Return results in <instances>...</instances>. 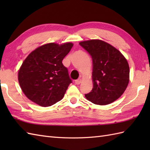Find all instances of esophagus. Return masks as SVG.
Returning <instances> with one entry per match:
<instances>
[{
	"instance_id": "34e87169",
	"label": "esophagus",
	"mask_w": 150,
	"mask_h": 150,
	"mask_svg": "<svg viewBox=\"0 0 150 150\" xmlns=\"http://www.w3.org/2000/svg\"><path fill=\"white\" fill-rule=\"evenodd\" d=\"M81 82V79H77V80L75 81V84H77V85L80 84Z\"/></svg>"
}]
</instances>
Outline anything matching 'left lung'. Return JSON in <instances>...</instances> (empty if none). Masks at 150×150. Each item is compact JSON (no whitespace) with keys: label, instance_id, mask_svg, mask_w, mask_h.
I'll return each mask as SVG.
<instances>
[{"label":"left lung","instance_id":"left-lung-1","mask_svg":"<svg viewBox=\"0 0 150 150\" xmlns=\"http://www.w3.org/2000/svg\"><path fill=\"white\" fill-rule=\"evenodd\" d=\"M93 62V86L85 97L92 103L106 105L118 99L128 86L129 68L119 50L101 40L81 42Z\"/></svg>","mask_w":150,"mask_h":150}]
</instances>
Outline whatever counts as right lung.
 <instances>
[{
  "instance_id": "1",
  "label": "right lung",
  "mask_w": 150,
  "mask_h": 150,
  "mask_svg": "<svg viewBox=\"0 0 150 150\" xmlns=\"http://www.w3.org/2000/svg\"><path fill=\"white\" fill-rule=\"evenodd\" d=\"M73 46L70 42L44 44L24 60L18 79L22 91L30 100L47 107L63 98L72 81L62 61Z\"/></svg>"
}]
</instances>
